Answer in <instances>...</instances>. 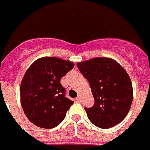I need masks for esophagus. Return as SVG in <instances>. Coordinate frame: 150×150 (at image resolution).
Returning <instances> with one entry per match:
<instances>
[{
	"label": "esophagus",
	"mask_w": 150,
	"mask_h": 150,
	"mask_svg": "<svg viewBox=\"0 0 150 150\" xmlns=\"http://www.w3.org/2000/svg\"><path fill=\"white\" fill-rule=\"evenodd\" d=\"M81 100V97L80 95L77 98H76V101H77V102H80Z\"/></svg>",
	"instance_id": "34e87169"
}]
</instances>
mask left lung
<instances>
[{
    "mask_svg": "<svg viewBox=\"0 0 150 150\" xmlns=\"http://www.w3.org/2000/svg\"><path fill=\"white\" fill-rule=\"evenodd\" d=\"M77 66L90 83L94 98V107L85 108L92 124L101 128L114 127L130 110L133 90L124 67L108 57H96Z\"/></svg>",
    "mask_w": 150,
    "mask_h": 150,
    "instance_id": "obj_1",
    "label": "left lung"
}]
</instances>
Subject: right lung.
Wrapping results in <instances>:
<instances>
[{
  "mask_svg": "<svg viewBox=\"0 0 150 150\" xmlns=\"http://www.w3.org/2000/svg\"><path fill=\"white\" fill-rule=\"evenodd\" d=\"M74 67L69 60L41 57L34 61L22 77L21 105L27 119L43 128L58 126L73 102L64 96L60 79Z\"/></svg>",
  "mask_w": 150,
  "mask_h": 150,
  "instance_id": "right-lung-1",
  "label": "right lung"
}]
</instances>
